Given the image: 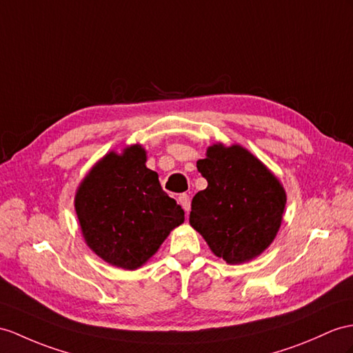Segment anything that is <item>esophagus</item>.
I'll use <instances>...</instances> for the list:
<instances>
[{
	"instance_id": "esophagus-1",
	"label": "esophagus",
	"mask_w": 353,
	"mask_h": 353,
	"mask_svg": "<svg viewBox=\"0 0 353 353\" xmlns=\"http://www.w3.org/2000/svg\"><path fill=\"white\" fill-rule=\"evenodd\" d=\"M178 202H179V205L183 206L185 212L190 211V203H192V202H190V196L185 194V193H183L181 196L178 197Z\"/></svg>"
}]
</instances>
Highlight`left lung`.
Instances as JSON below:
<instances>
[{
    "mask_svg": "<svg viewBox=\"0 0 353 353\" xmlns=\"http://www.w3.org/2000/svg\"><path fill=\"white\" fill-rule=\"evenodd\" d=\"M196 166L208 187L193 197L192 228L229 265L261 256L283 221L286 190L280 179L238 143L211 145Z\"/></svg>",
    "mask_w": 353,
    "mask_h": 353,
    "instance_id": "8db88e82",
    "label": "left lung"
}]
</instances>
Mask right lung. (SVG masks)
<instances>
[{
    "mask_svg": "<svg viewBox=\"0 0 353 353\" xmlns=\"http://www.w3.org/2000/svg\"><path fill=\"white\" fill-rule=\"evenodd\" d=\"M147 151L136 143L110 151L77 187L74 210L85 243L100 259L134 271L157 253L184 211L161 190Z\"/></svg>",
    "mask_w": 353,
    "mask_h": 353,
    "instance_id": "add662e5",
    "label": "right lung"
}]
</instances>
